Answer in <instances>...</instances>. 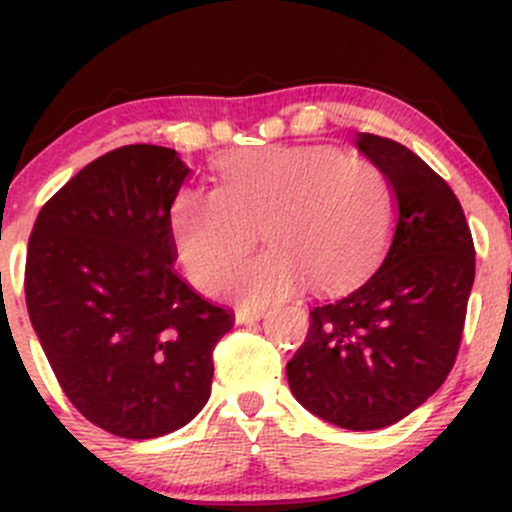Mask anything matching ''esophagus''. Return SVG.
<instances>
[{
    "label": "esophagus",
    "instance_id": "1",
    "mask_svg": "<svg viewBox=\"0 0 512 512\" xmlns=\"http://www.w3.org/2000/svg\"><path fill=\"white\" fill-rule=\"evenodd\" d=\"M260 317H265V309H252V307H240L235 312V322L237 324H252L257 322Z\"/></svg>",
    "mask_w": 512,
    "mask_h": 512
}]
</instances>
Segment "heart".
<instances>
[{"label":"heart","mask_w":512,"mask_h":512,"mask_svg":"<svg viewBox=\"0 0 512 512\" xmlns=\"http://www.w3.org/2000/svg\"><path fill=\"white\" fill-rule=\"evenodd\" d=\"M394 195L371 160L329 146H262L218 163V190L183 188L170 203V235L185 275L215 292L255 247L270 250L232 272L227 292L270 302L304 285L359 282L384 250Z\"/></svg>","instance_id":"obj_1"}]
</instances>
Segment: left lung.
Here are the masks:
<instances>
[{
    "label": "left lung",
    "mask_w": 512,
    "mask_h": 512,
    "mask_svg": "<svg viewBox=\"0 0 512 512\" xmlns=\"http://www.w3.org/2000/svg\"><path fill=\"white\" fill-rule=\"evenodd\" d=\"M356 146L394 190V240L359 287L309 312L287 381L314 416L374 431L409 416L451 374L476 247L453 190L414 151L374 133H359Z\"/></svg>",
    "instance_id": "1"
}]
</instances>
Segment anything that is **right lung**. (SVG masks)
Instances as JSON below:
<instances>
[{
	"label": "right lung",
	"mask_w": 512,
	"mask_h": 512,
	"mask_svg": "<svg viewBox=\"0 0 512 512\" xmlns=\"http://www.w3.org/2000/svg\"><path fill=\"white\" fill-rule=\"evenodd\" d=\"M188 173L173 148H116L46 200L29 237L24 294L41 349L66 399L113 436L193 421L235 324L173 267L170 203Z\"/></svg>",
	"instance_id": "1"
}]
</instances>
